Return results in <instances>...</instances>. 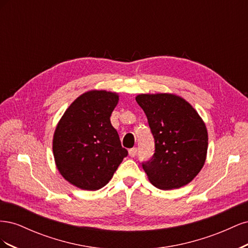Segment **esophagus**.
<instances>
[{
    "label": "esophagus",
    "mask_w": 248,
    "mask_h": 248,
    "mask_svg": "<svg viewBox=\"0 0 248 248\" xmlns=\"http://www.w3.org/2000/svg\"><path fill=\"white\" fill-rule=\"evenodd\" d=\"M137 152H138V149H137V148H131V149H129V151H128L130 157H134V156H136V155H137Z\"/></svg>",
    "instance_id": "34e87169"
}]
</instances>
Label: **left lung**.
Here are the masks:
<instances>
[{"label": "left lung", "instance_id": "1", "mask_svg": "<svg viewBox=\"0 0 248 248\" xmlns=\"http://www.w3.org/2000/svg\"><path fill=\"white\" fill-rule=\"evenodd\" d=\"M155 140L152 158L142 162L149 181L163 190L191 182L204 167L208 132L202 119L182 97L170 93L140 94Z\"/></svg>", "mask_w": 248, "mask_h": 248}]
</instances>
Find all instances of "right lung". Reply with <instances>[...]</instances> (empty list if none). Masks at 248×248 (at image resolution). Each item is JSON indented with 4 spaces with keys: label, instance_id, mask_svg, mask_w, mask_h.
I'll use <instances>...</instances> for the list:
<instances>
[{
    "label": "right lung",
    "instance_id": "right-lung-1",
    "mask_svg": "<svg viewBox=\"0 0 248 248\" xmlns=\"http://www.w3.org/2000/svg\"><path fill=\"white\" fill-rule=\"evenodd\" d=\"M118 101L115 92L88 91L70 104L56 127L52 152L57 169L80 189L106 186L128 154L109 119Z\"/></svg>",
    "mask_w": 248,
    "mask_h": 248
}]
</instances>
